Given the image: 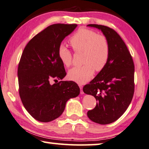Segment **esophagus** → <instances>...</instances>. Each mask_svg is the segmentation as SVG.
I'll use <instances>...</instances> for the list:
<instances>
[{
	"label": "esophagus",
	"instance_id": "34e87169",
	"mask_svg": "<svg viewBox=\"0 0 149 149\" xmlns=\"http://www.w3.org/2000/svg\"><path fill=\"white\" fill-rule=\"evenodd\" d=\"M79 86L80 88V94H84V92H83V91H82V86L81 84H79Z\"/></svg>",
	"mask_w": 149,
	"mask_h": 149
}]
</instances>
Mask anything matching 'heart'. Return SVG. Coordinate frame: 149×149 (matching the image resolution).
<instances>
[{"instance_id": "1", "label": "heart", "mask_w": 149, "mask_h": 149, "mask_svg": "<svg viewBox=\"0 0 149 149\" xmlns=\"http://www.w3.org/2000/svg\"><path fill=\"white\" fill-rule=\"evenodd\" d=\"M69 43L76 53H82L81 67H73L68 72L70 80L84 84L93 76L94 70H103L108 62L110 47L106 36L96 31L80 28L69 39ZM58 57L62 64L69 67L72 64V53L61 45L58 49Z\"/></svg>"}]
</instances>
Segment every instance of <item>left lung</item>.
<instances>
[{
	"mask_svg": "<svg viewBox=\"0 0 149 149\" xmlns=\"http://www.w3.org/2000/svg\"><path fill=\"white\" fill-rule=\"evenodd\" d=\"M87 26L100 30L110 47L106 66L83 88L85 94L93 96L97 102L96 107L88 111V118L96 123L106 125L120 118L132 100L135 67L125 43L115 30L97 24Z\"/></svg>",
	"mask_w": 149,
	"mask_h": 149,
	"instance_id": "left-lung-1",
	"label": "left lung"
}]
</instances>
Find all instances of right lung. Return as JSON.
I'll return each instance as SVG.
<instances>
[{"label": "right lung", "mask_w": 149, "mask_h": 149, "mask_svg": "<svg viewBox=\"0 0 149 149\" xmlns=\"http://www.w3.org/2000/svg\"><path fill=\"white\" fill-rule=\"evenodd\" d=\"M77 24H55L34 36L24 48L18 68L19 94L24 108L41 122H49L63 113L67 102L78 96L80 88L73 81L52 80L66 76L58 49Z\"/></svg>", "instance_id": "right-lung-1"}]
</instances>
